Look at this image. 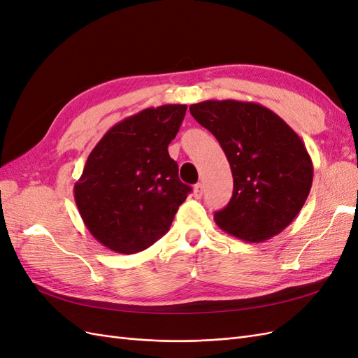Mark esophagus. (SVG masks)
Segmentation results:
<instances>
[{
	"label": "esophagus",
	"instance_id": "obj_1",
	"mask_svg": "<svg viewBox=\"0 0 358 358\" xmlns=\"http://www.w3.org/2000/svg\"><path fill=\"white\" fill-rule=\"evenodd\" d=\"M203 192H204L203 185H201V183H197V185L194 187V197H196V199H201Z\"/></svg>",
	"mask_w": 358,
	"mask_h": 358
}]
</instances>
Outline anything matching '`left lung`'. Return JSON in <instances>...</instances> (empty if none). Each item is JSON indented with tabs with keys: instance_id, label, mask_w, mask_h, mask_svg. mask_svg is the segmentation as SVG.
Here are the masks:
<instances>
[{
	"instance_id": "8db88e82",
	"label": "left lung",
	"mask_w": 358,
	"mask_h": 358,
	"mask_svg": "<svg viewBox=\"0 0 358 358\" xmlns=\"http://www.w3.org/2000/svg\"><path fill=\"white\" fill-rule=\"evenodd\" d=\"M216 137L233 173V197L215 222L249 243L264 242L292 222L313 179L305 143L282 117L252 101L208 100L189 106Z\"/></svg>"
}]
</instances>
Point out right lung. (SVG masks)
Here are the masks:
<instances>
[{"label":"right lung","mask_w":358,"mask_h":358,"mask_svg":"<svg viewBox=\"0 0 358 358\" xmlns=\"http://www.w3.org/2000/svg\"><path fill=\"white\" fill-rule=\"evenodd\" d=\"M187 104L148 107L107 131L74 183L86 229L117 254H136L164 236L191 188L169 155Z\"/></svg>","instance_id":"right-lung-1"}]
</instances>
